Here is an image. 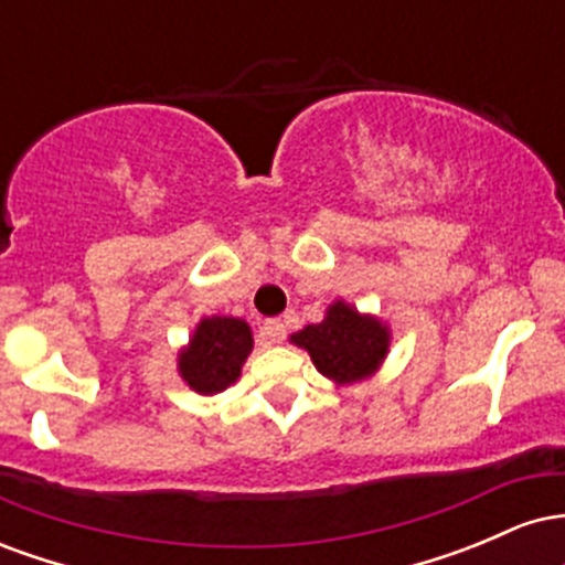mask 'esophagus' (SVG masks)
<instances>
[{
    "instance_id": "1",
    "label": "esophagus",
    "mask_w": 565,
    "mask_h": 565,
    "mask_svg": "<svg viewBox=\"0 0 565 565\" xmlns=\"http://www.w3.org/2000/svg\"><path fill=\"white\" fill-rule=\"evenodd\" d=\"M260 337H263L265 345H276V342H281L284 337H287V323H284L281 319L265 321Z\"/></svg>"
}]
</instances>
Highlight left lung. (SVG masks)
I'll return each mask as SVG.
<instances>
[{
    "label": "left lung",
    "instance_id": "obj_1",
    "mask_svg": "<svg viewBox=\"0 0 565 565\" xmlns=\"http://www.w3.org/2000/svg\"><path fill=\"white\" fill-rule=\"evenodd\" d=\"M391 340L387 321L374 313H361L342 297L329 305L323 321L308 323L289 337L291 345L302 348L313 366L337 387L374 377L391 353Z\"/></svg>",
    "mask_w": 565,
    "mask_h": 565
}]
</instances>
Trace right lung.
<instances>
[{
	"label": "right lung",
	"instance_id": "obj_1",
	"mask_svg": "<svg viewBox=\"0 0 565 565\" xmlns=\"http://www.w3.org/2000/svg\"><path fill=\"white\" fill-rule=\"evenodd\" d=\"M255 348L252 327L236 316H204L178 350L180 380L199 395H215L242 377Z\"/></svg>",
	"mask_w": 565,
	"mask_h": 565
}]
</instances>
